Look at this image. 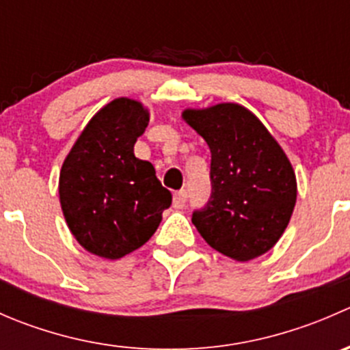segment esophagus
<instances>
[{"label":"esophagus","mask_w":350,"mask_h":350,"mask_svg":"<svg viewBox=\"0 0 350 350\" xmlns=\"http://www.w3.org/2000/svg\"><path fill=\"white\" fill-rule=\"evenodd\" d=\"M186 201H188V191L186 189H181V191H176L174 193V200H172V204H174V208H183L186 204Z\"/></svg>","instance_id":"esophagus-1"}]
</instances>
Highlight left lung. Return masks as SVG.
<instances>
[{
	"instance_id": "1",
	"label": "left lung",
	"mask_w": 350,
	"mask_h": 350,
	"mask_svg": "<svg viewBox=\"0 0 350 350\" xmlns=\"http://www.w3.org/2000/svg\"><path fill=\"white\" fill-rule=\"evenodd\" d=\"M183 118L211 152V195L191 221L208 245L235 260L271 249L288 227L296 178L280 144L241 105L186 109Z\"/></svg>"
}]
</instances>
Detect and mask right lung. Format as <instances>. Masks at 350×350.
I'll return each instance as SVG.
<instances>
[{"label":"right lung","mask_w":350,"mask_h":350,"mask_svg":"<svg viewBox=\"0 0 350 350\" xmlns=\"http://www.w3.org/2000/svg\"><path fill=\"white\" fill-rule=\"evenodd\" d=\"M149 125L139 101L118 98L91 118L62 164L67 227L91 254L120 259L149 241L172 203L150 162L133 154Z\"/></svg>","instance_id":"right-lung-1"}]
</instances>
